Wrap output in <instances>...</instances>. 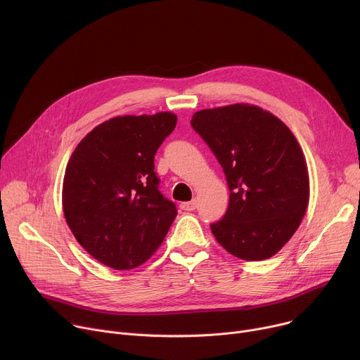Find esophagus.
<instances>
[{"mask_svg": "<svg viewBox=\"0 0 360 360\" xmlns=\"http://www.w3.org/2000/svg\"><path fill=\"white\" fill-rule=\"evenodd\" d=\"M181 208L185 210V211H194L197 208V201L193 200V201H188V202H182Z\"/></svg>", "mask_w": 360, "mask_h": 360, "instance_id": "34e87169", "label": "esophagus"}]
</instances>
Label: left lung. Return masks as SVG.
Returning a JSON list of instances; mask_svg holds the SVG:
<instances>
[{"instance_id": "obj_1", "label": "left lung", "mask_w": 360, "mask_h": 360, "mask_svg": "<svg viewBox=\"0 0 360 360\" xmlns=\"http://www.w3.org/2000/svg\"><path fill=\"white\" fill-rule=\"evenodd\" d=\"M191 126L220 162L230 189L224 217L211 231L229 253L263 260L294 236L309 200L308 167L292 131L250 104L200 110Z\"/></svg>"}]
</instances>
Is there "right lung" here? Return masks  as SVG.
I'll list each match as a JSON object with an SVG mask.
<instances>
[{
  "label": "right lung",
  "instance_id": "right-lung-1",
  "mask_svg": "<svg viewBox=\"0 0 360 360\" xmlns=\"http://www.w3.org/2000/svg\"><path fill=\"white\" fill-rule=\"evenodd\" d=\"M178 117L122 115L91 130L72 153L62 188L66 223L103 265L129 271L162 245L176 207L158 188L155 153Z\"/></svg>",
  "mask_w": 360,
  "mask_h": 360
}]
</instances>
